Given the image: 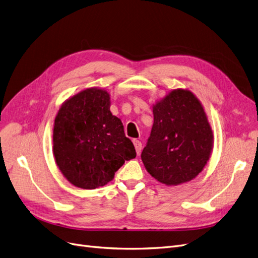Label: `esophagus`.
I'll use <instances>...</instances> for the list:
<instances>
[{
  "label": "esophagus",
  "mask_w": 258,
  "mask_h": 258,
  "mask_svg": "<svg viewBox=\"0 0 258 258\" xmlns=\"http://www.w3.org/2000/svg\"><path fill=\"white\" fill-rule=\"evenodd\" d=\"M132 142H134V145H135V147H136L137 153H138V154L141 153V151H142V143L140 142L139 140H137V139H135Z\"/></svg>",
  "instance_id": "1"
}]
</instances>
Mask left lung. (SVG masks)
Here are the masks:
<instances>
[{
  "instance_id": "1",
  "label": "left lung",
  "mask_w": 258,
  "mask_h": 258,
  "mask_svg": "<svg viewBox=\"0 0 258 258\" xmlns=\"http://www.w3.org/2000/svg\"><path fill=\"white\" fill-rule=\"evenodd\" d=\"M154 123L141 154L146 171L167 186L196 177L210 159L214 136L199 99L188 89L169 91L153 104Z\"/></svg>"
}]
</instances>
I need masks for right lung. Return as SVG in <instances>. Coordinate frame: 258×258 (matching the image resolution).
Wrapping results in <instances>:
<instances>
[{
  "mask_svg": "<svg viewBox=\"0 0 258 258\" xmlns=\"http://www.w3.org/2000/svg\"><path fill=\"white\" fill-rule=\"evenodd\" d=\"M110 106L107 90L86 88L67 99L54 118V160L63 176L79 188L106 185L124 161L137 156Z\"/></svg>",
  "mask_w": 258,
  "mask_h": 258,
  "instance_id": "add662e5",
  "label": "right lung"
}]
</instances>
